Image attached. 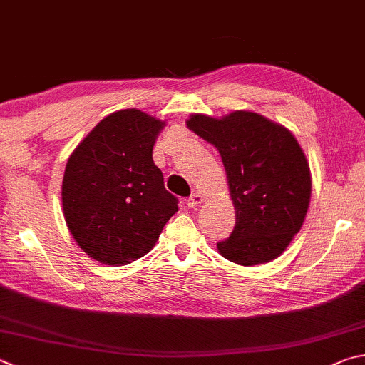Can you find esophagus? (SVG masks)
<instances>
[{"mask_svg": "<svg viewBox=\"0 0 365 365\" xmlns=\"http://www.w3.org/2000/svg\"><path fill=\"white\" fill-rule=\"evenodd\" d=\"M202 202V196L200 195V193H193L191 195L188 200H187V205L190 209H193V207H196V205H200Z\"/></svg>", "mask_w": 365, "mask_h": 365, "instance_id": "obj_1", "label": "esophagus"}]
</instances>
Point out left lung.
Masks as SVG:
<instances>
[{
	"instance_id": "obj_1",
	"label": "left lung",
	"mask_w": 365,
	"mask_h": 365,
	"mask_svg": "<svg viewBox=\"0 0 365 365\" xmlns=\"http://www.w3.org/2000/svg\"><path fill=\"white\" fill-rule=\"evenodd\" d=\"M188 128L215 145L227 170L236 225L218 252L242 267L279 257L300 231L311 196L309 168L295 137L252 111L191 116Z\"/></svg>"
}]
</instances>
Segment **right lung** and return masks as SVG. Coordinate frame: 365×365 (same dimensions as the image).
<instances>
[{
  "label": "right lung",
  "mask_w": 365,
  "mask_h": 365,
  "mask_svg": "<svg viewBox=\"0 0 365 365\" xmlns=\"http://www.w3.org/2000/svg\"><path fill=\"white\" fill-rule=\"evenodd\" d=\"M163 125L140 110L111 113L65 168V222L79 247L105 264H128L148 254L178 210L151 156Z\"/></svg>",
  "instance_id": "1"
}]
</instances>
